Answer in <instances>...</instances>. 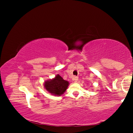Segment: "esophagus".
<instances>
[{
    "label": "esophagus",
    "instance_id": "esophagus-1",
    "mask_svg": "<svg viewBox=\"0 0 133 133\" xmlns=\"http://www.w3.org/2000/svg\"><path fill=\"white\" fill-rule=\"evenodd\" d=\"M73 80L75 81V82H77L78 80V77H77V76H74L73 78Z\"/></svg>",
    "mask_w": 133,
    "mask_h": 133
}]
</instances>
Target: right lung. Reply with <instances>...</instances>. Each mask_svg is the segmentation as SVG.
Masks as SVG:
<instances>
[{
  "instance_id": "right-lung-1",
  "label": "right lung",
  "mask_w": 133,
  "mask_h": 133,
  "mask_svg": "<svg viewBox=\"0 0 133 133\" xmlns=\"http://www.w3.org/2000/svg\"><path fill=\"white\" fill-rule=\"evenodd\" d=\"M69 85V82L63 79L59 75H57L55 78L48 80L44 83L45 89L53 95L60 96L66 90Z\"/></svg>"
}]
</instances>
